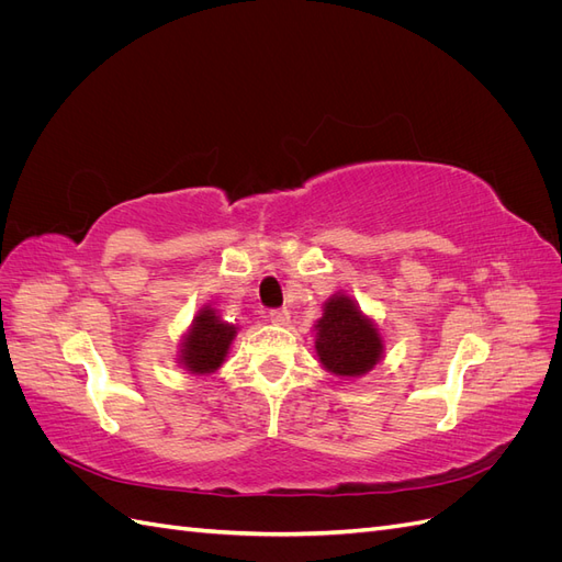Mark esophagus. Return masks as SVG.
Segmentation results:
<instances>
[{
    "instance_id": "1",
    "label": "esophagus",
    "mask_w": 562,
    "mask_h": 562,
    "mask_svg": "<svg viewBox=\"0 0 562 562\" xmlns=\"http://www.w3.org/2000/svg\"><path fill=\"white\" fill-rule=\"evenodd\" d=\"M269 321L277 323V326H288V321H291V312H288V310H271Z\"/></svg>"
}]
</instances>
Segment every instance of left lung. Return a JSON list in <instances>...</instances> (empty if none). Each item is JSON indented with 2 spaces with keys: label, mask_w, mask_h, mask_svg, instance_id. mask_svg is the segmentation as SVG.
<instances>
[{
  "label": "left lung",
  "mask_w": 562,
  "mask_h": 562,
  "mask_svg": "<svg viewBox=\"0 0 562 562\" xmlns=\"http://www.w3.org/2000/svg\"><path fill=\"white\" fill-rule=\"evenodd\" d=\"M316 353L339 378H356L382 359V339L368 316L347 295H333L323 304L316 323Z\"/></svg>",
  "instance_id": "left-lung-1"
}]
</instances>
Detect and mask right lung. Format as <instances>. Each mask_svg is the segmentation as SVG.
<instances>
[{
  "instance_id": "add662e5",
  "label": "right lung",
  "mask_w": 562,
  "mask_h": 562,
  "mask_svg": "<svg viewBox=\"0 0 562 562\" xmlns=\"http://www.w3.org/2000/svg\"><path fill=\"white\" fill-rule=\"evenodd\" d=\"M234 335V326L220 321L213 310L203 307L194 316L192 328L184 337L180 363L190 372H196V375L217 370L225 361Z\"/></svg>"
}]
</instances>
